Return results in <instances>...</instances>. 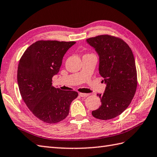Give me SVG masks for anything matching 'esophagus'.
Returning a JSON list of instances; mask_svg holds the SVG:
<instances>
[{"instance_id": "esophagus-1", "label": "esophagus", "mask_w": 157, "mask_h": 157, "mask_svg": "<svg viewBox=\"0 0 157 157\" xmlns=\"http://www.w3.org/2000/svg\"><path fill=\"white\" fill-rule=\"evenodd\" d=\"M89 95V94H88V93H79V96L81 97H84V98H85V97H88Z\"/></svg>"}]
</instances>
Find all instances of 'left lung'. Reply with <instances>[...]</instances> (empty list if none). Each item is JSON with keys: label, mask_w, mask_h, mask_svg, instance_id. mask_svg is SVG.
<instances>
[{"label": "left lung", "mask_w": 157, "mask_h": 157, "mask_svg": "<svg viewBox=\"0 0 157 157\" xmlns=\"http://www.w3.org/2000/svg\"><path fill=\"white\" fill-rule=\"evenodd\" d=\"M99 56V71L106 87L103 94H97L101 101L92 115L107 120L120 116L127 109L137 87V72L131 48L119 37L101 35L86 40Z\"/></svg>", "instance_id": "left-lung-1"}]
</instances>
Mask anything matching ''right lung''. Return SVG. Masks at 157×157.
Segmentation results:
<instances>
[{
  "label": "right lung",
  "mask_w": 157,
  "mask_h": 157,
  "mask_svg": "<svg viewBox=\"0 0 157 157\" xmlns=\"http://www.w3.org/2000/svg\"><path fill=\"white\" fill-rule=\"evenodd\" d=\"M75 41L40 40L31 44L21 58L17 70L19 91L27 107L38 119L48 124L63 120L78 96L74 90L52 86L62 58Z\"/></svg>",
  "instance_id": "obj_1"
}]
</instances>
